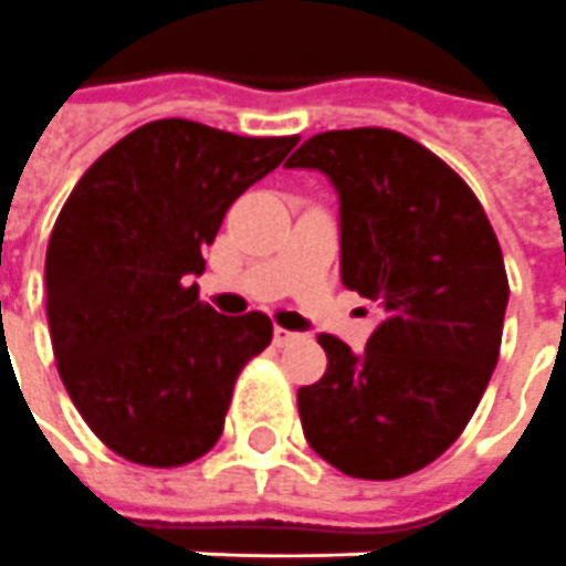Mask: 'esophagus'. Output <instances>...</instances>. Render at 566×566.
Masks as SVG:
<instances>
[{
    "instance_id": "esophagus-1",
    "label": "esophagus",
    "mask_w": 566,
    "mask_h": 566,
    "mask_svg": "<svg viewBox=\"0 0 566 566\" xmlns=\"http://www.w3.org/2000/svg\"><path fill=\"white\" fill-rule=\"evenodd\" d=\"M295 338H298V335H295V332H290V328L274 326V344H276V347H283V344H292Z\"/></svg>"
}]
</instances>
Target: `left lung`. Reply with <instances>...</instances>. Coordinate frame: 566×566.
<instances>
[{
  "label": "left lung",
  "mask_w": 566,
  "mask_h": 566,
  "mask_svg": "<svg viewBox=\"0 0 566 566\" xmlns=\"http://www.w3.org/2000/svg\"><path fill=\"white\" fill-rule=\"evenodd\" d=\"M286 167L338 188L340 280L384 314L363 354L319 335L304 439L344 475H411L457 442L494 375L509 302L494 228L439 155L387 127L316 134Z\"/></svg>",
  "instance_id": "1"
}]
</instances>
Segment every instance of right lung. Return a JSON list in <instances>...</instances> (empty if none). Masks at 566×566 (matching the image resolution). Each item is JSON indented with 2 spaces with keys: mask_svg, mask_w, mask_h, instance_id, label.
Listing matches in <instances>:
<instances>
[{
  "mask_svg": "<svg viewBox=\"0 0 566 566\" xmlns=\"http://www.w3.org/2000/svg\"><path fill=\"white\" fill-rule=\"evenodd\" d=\"M295 143L148 122L63 203L45 255L51 347L72 405L124 460L186 467L219 442L240 368L274 326L259 311L216 314L188 280L228 207Z\"/></svg>",
  "mask_w": 566,
  "mask_h": 566,
  "instance_id": "1",
  "label": "right lung"
}]
</instances>
